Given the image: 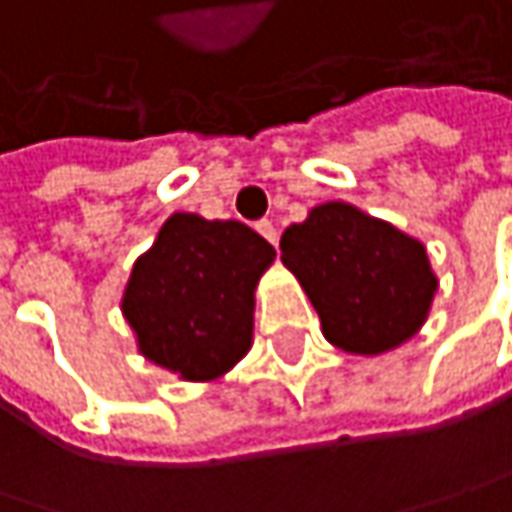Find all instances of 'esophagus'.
Returning <instances> with one entry per match:
<instances>
[{
  "instance_id": "34e87169",
  "label": "esophagus",
  "mask_w": 512,
  "mask_h": 512,
  "mask_svg": "<svg viewBox=\"0 0 512 512\" xmlns=\"http://www.w3.org/2000/svg\"><path fill=\"white\" fill-rule=\"evenodd\" d=\"M257 231H260V234H263V237H266V240H269L272 246H278V228L272 226L269 220H263V223H257Z\"/></svg>"
}]
</instances>
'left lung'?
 <instances>
[{
  "label": "left lung",
  "instance_id": "8db88e82",
  "mask_svg": "<svg viewBox=\"0 0 512 512\" xmlns=\"http://www.w3.org/2000/svg\"><path fill=\"white\" fill-rule=\"evenodd\" d=\"M281 260L316 307L324 339L356 356L406 345L435 301L426 246L342 199L286 228Z\"/></svg>",
  "mask_w": 512,
  "mask_h": 512
}]
</instances>
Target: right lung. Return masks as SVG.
I'll return each instance as SVG.
<instances>
[{"mask_svg":"<svg viewBox=\"0 0 512 512\" xmlns=\"http://www.w3.org/2000/svg\"><path fill=\"white\" fill-rule=\"evenodd\" d=\"M272 263L275 249L237 220L170 214L121 295L138 353L185 382L226 376L252 347L255 292Z\"/></svg>","mask_w":512,"mask_h":512,"instance_id":"obj_1","label":"right lung"}]
</instances>
